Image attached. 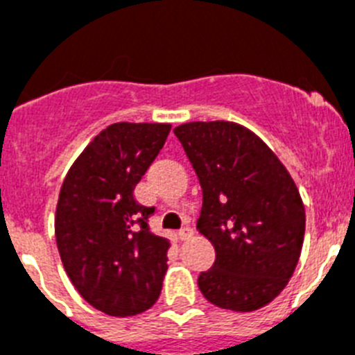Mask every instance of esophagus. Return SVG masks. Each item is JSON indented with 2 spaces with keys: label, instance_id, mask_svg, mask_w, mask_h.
Returning a JSON list of instances; mask_svg holds the SVG:
<instances>
[{
  "label": "esophagus",
  "instance_id": "34e87169",
  "mask_svg": "<svg viewBox=\"0 0 355 355\" xmlns=\"http://www.w3.org/2000/svg\"><path fill=\"white\" fill-rule=\"evenodd\" d=\"M193 236V229L192 227H183L180 231V238L181 240H188V238Z\"/></svg>",
  "mask_w": 355,
  "mask_h": 355
}]
</instances>
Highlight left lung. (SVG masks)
<instances>
[{"instance_id": "8db88e82", "label": "left lung", "mask_w": 355, "mask_h": 355, "mask_svg": "<svg viewBox=\"0 0 355 355\" xmlns=\"http://www.w3.org/2000/svg\"><path fill=\"white\" fill-rule=\"evenodd\" d=\"M174 135L202 188L197 229L215 247L199 290L222 309L256 311L284 290L299 263V190L270 147L236 122H188Z\"/></svg>"}]
</instances>
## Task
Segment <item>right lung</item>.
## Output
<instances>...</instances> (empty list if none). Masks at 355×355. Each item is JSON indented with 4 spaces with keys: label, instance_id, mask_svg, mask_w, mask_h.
I'll return each instance as SVG.
<instances>
[{
    "label": "right lung",
    "instance_id": "1",
    "mask_svg": "<svg viewBox=\"0 0 355 355\" xmlns=\"http://www.w3.org/2000/svg\"><path fill=\"white\" fill-rule=\"evenodd\" d=\"M171 124L117 122L72 163L56 205L55 234L71 283L110 316L149 309L162 293L168 240L150 233L155 208L139 205L135 187L158 156Z\"/></svg>",
    "mask_w": 355,
    "mask_h": 355
}]
</instances>
